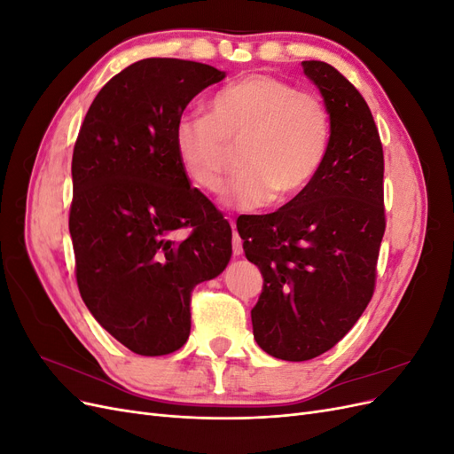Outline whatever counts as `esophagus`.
Wrapping results in <instances>:
<instances>
[{
	"instance_id": "obj_1",
	"label": "esophagus",
	"mask_w": 454,
	"mask_h": 454,
	"mask_svg": "<svg viewBox=\"0 0 454 454\" xmlns=\"http://www.w3.org/2000/svg\"><path fill=\"white\" fill-rule=\"evenodd\" d=\"M232 255H242V239L239 237V232H232Z\"/></svg>"
}]
</instances>
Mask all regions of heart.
<instances>
[{
    "instance_id": "obj_1",
    "label": "heart",
    "mask_w": 454,
    "mask_h": 454,
    "mask_svg": "<svg viewBox=\"0 0 454 454\" xmlns=\"http://www.w3.org/2000/svg\"><path fill=\"white\" fill-rule=\"evenodd\" d=\"M332 138L325 104L284 79L252 74L219 89L208 115H184L174 127V151L185 176L202 191L222 189L231 145H240V172L225 202L255 210L272 199L290 202L318 177Z\"/></svg>"
}]
</instances>
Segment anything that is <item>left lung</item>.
<instances>
[{"label":"left lung","instance_id":"obj_1","mask_svg":"<svg viewBox=\"0 0 454 454\" xmlns=\"http://www.w3.org/2000/svg\"><path fill=\"white\" fill-rule=\"evenodd\" d=\"M301 66L332 122L324 167L295 200L237 222L246 257L263 274L254 337L286 362L327 352L358 322L375 292L387 227L382 144L367 102L333 66Z\"/></svg>","mask_w":454,"mask_h":454}]
</instances>
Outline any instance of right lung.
I'll return each instance as SVG.
<instances>
[{"label": "right lung", "instance_id": "1", "mask_svg": "<svg viewBox=\"0 0 454 454\" xmlns=\"http://www.w3.org/2000/svg\"><path fill=\"white\" fill-rule=\"evenodd\" d=\"M223 77L191 60L134 62L96 94L74 147L79 294L96 322L140 356L185 345L191 294L232 254L229 222L189 185L174 151L187 104Z\"/></svg>", "mask_w": 454, "mask_h": 454}]
</instances>
